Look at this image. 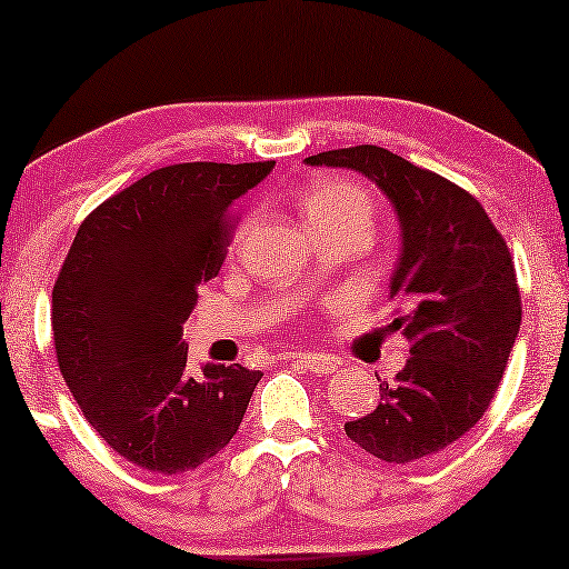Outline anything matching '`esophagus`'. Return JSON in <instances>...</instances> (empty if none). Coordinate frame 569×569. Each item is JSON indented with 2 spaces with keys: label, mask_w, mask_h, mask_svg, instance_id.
I'll use <instances>...</instances> for the list:
<instances>
[{
  "label": "esophagus",
  "mask_w": 569,
  "mask_h": 569,
  "mask_svg": "<svg viewBox=\"0 0 569 569\" xmlns=\"http://www.w3.org/2000/svg\"><path fill=\"white\" fill-rule=\"evenodd\" d=\"M288 361H291L296 368H303V371H311V373H319V376H327V373L338 371V361H332L330 356L293 353V356H288Z\"/></svg>",
  "instance_id": "esophagus-1"
}]
</instances>
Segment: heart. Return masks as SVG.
<instances>
[{
    "mask_svg": "<svg viewBox=\"0 0 569 569\" xmlns=\"http://www.w3.org/2000/svg\"><path fill=\"white\" fill-rule=\"evenodd\" d=\"M303 221H330V219H358L368 227L373 213V201L358 182L340 178V174H322L311 180L301 196Z\"/></svg>",
    "mask_w": 569,
    "mask_h": 569,
    "instance_id": "b5f03b06",
    "label": "heart"
}]
</instances>
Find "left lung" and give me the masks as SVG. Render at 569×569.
<instances>
[{
  "mask_svg": "<svg viewBox=\"0 0 569 569\" xmlns=\"http://www.w3.org/2000/svg\"><path fill=\"white\" fill-rule=\"evenodd\" d=\"M303 162L376 182L402 239L389 283L402 315L389 327L410 342V358L379 387L376 410L346 422V436L389 463L438 453L482 420L521 330L506 239L475 196L389 149L363 143Z\"/></svg>",
  "mask_w": 569,
  "mask_h": 569,
  "instance_id": "left-lung-1",
  "label": "left lung"
}]
</instances>
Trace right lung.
I'll list each match as a JSON object with an SVG mask.
<instances>
[{"label": "right lung", "instance_id": "right-lung-1", "mask_svg": "<svg viewBox=\"0 0 569 569\" xmlns=\"http://www.w3.org/2000/svg\"><path fill=\"white\" fill-rule=\"evenodd\" d=\"M273 167H162L94 208L71 242L51 301L56 358L87 422L136 467L190 471L239 430L262 373H193L182 325L219 273L231 206Z\"/></svg>", "mask_w": 569, "mask_h": 569}]
</instances>
